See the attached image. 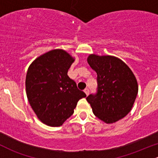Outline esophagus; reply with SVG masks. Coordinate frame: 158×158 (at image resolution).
<instances>
[{
  "label": "esophagus",
  "mask_w": 158,
  "mask_h": 158,
  "mask_svg": "<svg viewBox=\"0 0 158 158\" xmlns=\"http://www.w3.org/2000/svg\"><path fill=\"white\" fill-rule=\"evenodd\" d=\"M84 92H85V93L86 94V95H89V89L88 88L85 89V90H84Z\"/></svg>",
  "instance_id": "1"
}]
</instances>
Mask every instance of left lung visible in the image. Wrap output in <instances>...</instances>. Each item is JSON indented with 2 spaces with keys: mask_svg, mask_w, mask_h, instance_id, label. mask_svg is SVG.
Instances as JSON below:
<instances>
[{
  "mask_svg": "<svg viewBox=\"0 0 158 158\" xmlns=\"http://www.w3.org/2000/svg\"><path fill=\"white\" fill-rule=\"evenodd\" d=\"M87 61L97 73V93L86 98L94 114L107 124L123 118L131 110L138 95L135 75L117 57L91 54Z\"/></svg>",
  "mask_w": 158,
  "mask_h": 158,
  "instance_id": "left-lung-1",
  "label": "left lung"
}]
</instances>
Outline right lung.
<instances>
[{"label": "right lung", "mask_w": 158, "mask_h": 158, "mask_svg": "<svg viewBox=\"0 0 158 158\" xmlns=\"http://www.w3.org/2000/svg\"><path fill=\"white\" fill-rule=\"evenodd\" d=\"M74 58L63 49H52L30 64L26 76L27 96L38 118L51 127L61 126L86 97L67 75Z\"/></svg>", "instance_id": "right-lung-1"}]
</instances>
